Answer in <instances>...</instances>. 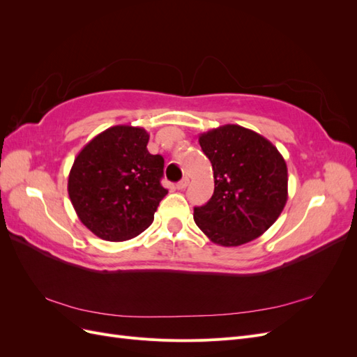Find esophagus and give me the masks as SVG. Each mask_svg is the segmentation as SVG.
Instances as JSON below:
<instances>
[{"mask_svg": "<svg viewBox=\"0 0 357 357\" xmlns=\"http://www.w3.org/2000/svg\"><path fill=\"white\" fill-rule=\"evenodd\" d=\"M189 186V178L188 177H185V178H181L177 185H176V188L178 189V190H183V189H186Z\"/></svg>", "mask_w": 357, "mask_h": 357, "instance_id": "esophagus-1", "label": "esophagus"}]
</instances>
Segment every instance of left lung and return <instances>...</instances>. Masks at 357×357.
Masks as SVG:
<instances>
[{
  "instance_id": "left-lung-1",
  "label": "left lung",
  "mask_w": 357,
  "mask_h": 357,
  "mask_svg": "<svg viewBox=\"0 0 357 357\" xmlns=\"http://www.w3.org/2000/svg\"><path fill=\"white\" fill-rule=\"evenodd\" d=\"M211 162L214 193L193 219L208 238L236 247L261 236L287 201V167L277 147L252 129L223 125L199 135Z\"/></svg>"
}]
</instances>
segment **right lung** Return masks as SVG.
I'll list each match as a JSON object with an SVG mask.
<instances>
[{
    "mask_svg": "<svg viewBox=\"0 0 357 357\" xmlns=\"http://www.w3.org/2000/svg\"><path fill=\"white\" fill-rule=\"evenodd\" d=\"M146 129L117 125L86 144L74 159L68 195L80 222L105 241L146 231L168 190L160 185L164 158L150 155Z\"/></svg>",
    "mask_w": 357,
    "mask_h": 357,
    "instance_id": "right-lung-1",
    "label": "right lung"
}]
</instances>
